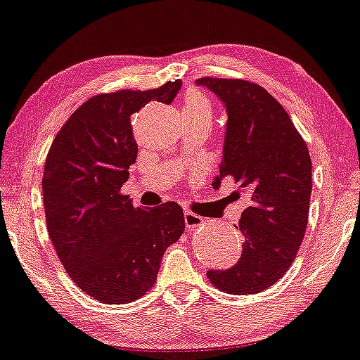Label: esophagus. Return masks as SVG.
I'll use <instances>...</instances> for the list:
<instances>
[{
    "instance_id": "obj_1",
    "label": "esophagus",
    "mask_w": 360,
    "mask_h": 360,
    "mask_svg": "<svg viewBox=\"0 0 360 360\" xmlns=\"http://www.w3.org/2000/svg\"><path fill=\"white\" fill-rule=\"evenodd\" d=\"M185 222L186 227H199L203 222V218H200L199 214H195L193 212H185Z\"/></svg>"
}]
</instances>
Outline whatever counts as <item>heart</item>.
Masks as SVG:
<instances>
[{
    "label": "heart",
    "mask_w": 360,
    "mask_h": 360,
    "mask_svg": "<svg viewBox=\"0 0 360 360\" xmlns=\"http://www.w3.org/2000/svg\"><path fill=\"white\" fill-rule=\"evenodd\" d=\"M183 111L188 112H205L212 116V105L210 100L198 91H189L186 94L185 103H183Z\"/></svg>",
    "instance_id": "1"
}]
</instances>
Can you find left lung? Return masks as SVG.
Returning a JSON list of instances; mask_svg holds the SVG:
<instances>
[{"label": "left lung", "instance_id": "left-lung-1", "mask_svg": "<svg viewBox=\"0 0 360 360\" xmlns=\"http://www.w3.org/2000/svg\"><path fill=\"white\" fill-rule=\"evenodd\" d=\"M227 112L219 175H232L250 205L240 219V260L229 269H210L216 288L254 295L287 273L306 233L311 194L309 148L287 111L262 86L244 79L200 78Z\"/></svg>", "mask_w": 360, "mask_h": 360}]
</instances>
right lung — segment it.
<instances>
[{
  "mask_svg": "<svg viewBox=\"0 0 360 360\" xmlns=\"http://www.w3.org/2000/svg\"><path fill=\"white\" fill-rule=\"evenodd\" d=\"M181 81L158 89L100 94L81 105L46 155V229L72 281L103 304H127L157 281L165 250L185 230L177 202L133 207L120 188L136 162L131 114L150 101L171 105Z\"/></svg>",
  "mask_w": 360,
  "mask_h": 360,
  "instance_id": "add662e5",
  "label": "right lung"
}]
</instances>
